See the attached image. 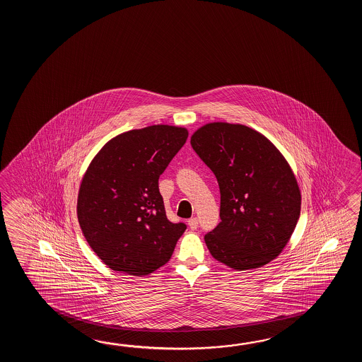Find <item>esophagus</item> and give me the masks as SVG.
I'll return each mask as SVG.
<instances>
[{
	"mask_svg": "<svg viewBox=\"0 0 362 362\" xmlns=\"http://www.w3.org/2000/svg\"><path fill=\"white\" fill-rule=\"evenodd\" d=\"M187 225H189V228H190L192 230H195V229L198 228V218H197V217L189 218V220H187Z\"/></svg>",
	"mask_w": 362,
	"mask_h": 362,
	"instance_id": "esophagus-1",
	"label": "esophagus"
}]
</instances>
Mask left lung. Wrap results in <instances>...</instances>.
Returning a JSON list of instances; mask_svg holds the SVG:
<instances>
[{
  "instance_id": "obj_1",
  "label": "left lung",
  "mask_w": 362,
  "mask_h": 362,
  "mask_svg": "<svg viewBox=\"0 0 362 362\" xmlns=\"http://www.w3.org/2000/svg\"><path fill=\"white\" fill-rule=\"evenodd\" d=\"M190 142L220 187L221 221L204 235L211 255L237 270L276 259L300 216V189L285 156L242 124H204Z\"/></svg>"
}]
</instances>
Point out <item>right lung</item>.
Instances as JSON below:
<instances>
[{"label": "right lung", "instance_id": "1", "mask_svg": "<svg viewBox=\"0 0 362 362\" xmlns=\"http://www.w3.org/2000/svg\"><path fill=\"white\" fill-rule=\"evenodd\" d=\"M187 136L186 128L167 124L124 132L85 170L77 218L110 269L147 276L170 262L186 225L167 218L158 181Z\"/></svg>", "mask_w": 362, "mask_h": 362}]
</instances>
